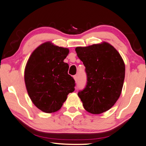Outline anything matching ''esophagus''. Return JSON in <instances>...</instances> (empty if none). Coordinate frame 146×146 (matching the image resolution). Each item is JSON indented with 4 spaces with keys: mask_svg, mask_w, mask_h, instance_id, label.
<instances>
[{
    "mask_svg": "<svg viewBox=\"0 0 146 146\" xmlns=\"http://www.w3.org/2000/svg\"><path fill=\"white\" fill-rule=\"evenodd\" d=\"M74 80L76 81V82H77V81H78V76H76V75H75V76H74Z\"/></svg>",
    "mask_w": 146,
    "mask_h": 146,
    "instance_id": "esophagus-1",
    "label": "esophagus"
}]
</instances>
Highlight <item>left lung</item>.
Segmentation results:
<instances>
[{
    "label": "left lung",
    "instance_id": "8db88e82",
    "mask_svg": "<svg viewBox=\"0 0 146 146\" xmlns=\"http://www.w3.org/2000/svg\"><path fill=\"white\" fill-rule=\"evenodd\" d=\"M78 57L85 66L87 83L78 95L85 109L97 114L113 107L121 94L125 64L118 51L107 42L76 47Z\"/></svg>",
    "mask_w": 146,
    "mask_h": 146
}]
</instances>
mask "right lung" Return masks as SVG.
I'll return each mask as SVG.
<instances>
[{
  "label": "right lung",
  "mask_w": 146,
  "mask_h": 146,
  "mask_svg": "<svg viewBox=\"0 0 146 146\" xmlns=\"http://www.w3.org/2000/svg\"><path fill=\"white\" fill-rule=\"evenodd\" d=\"M68 53V48L44 42L33 52L26 64L25 81L28 95L44 113L58 111L67 95L74 91L75 81L68 74L69 66L63 61Z\"/></svg>",
  "instance_id": "add662e5"
}]
</instances>
